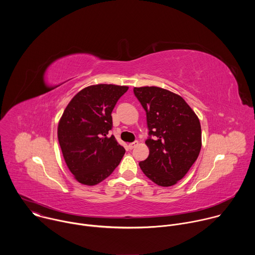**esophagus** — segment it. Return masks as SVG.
<instances>
[{
    "mask_svg": "<svg viewBox=\"0 0 255 255\" xmlns=\"http://www.w3.org/2000/svg\"><path fill=\"white\" fill-rule=\"evenodd\" d=\"M137 145H138V141H134V142H132V143L129 144V148H130V149H133L134 147L137 146Z\"/></svg>",
    "mask_w": 255,
    "mask_h": 255,
    "instance_id": "1",
    "label": "esophagus"
}]
</instances>
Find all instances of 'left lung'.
<instances>
[{"mask_svg": "<svg viewBox=\"0 0 255 255\" xmlns=\"http://www.w3.org/2000/svg\"><path fill=\"white\" fill-rule=\"evenodd\" d=\"M146 112L148 157L139 162L143 173L161 187L183 178L197 160L202 147L198 116L180 96L157 87L134 88Z\"/></svg>", "mask_w": 255, "mask_h": 255, "instance_id": "obj_1", "label": "left lung"}]
</instances>
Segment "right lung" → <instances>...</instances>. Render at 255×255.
<instances>
[{
    "label": "right lung",
    "instance_id": "1",
    "mask_svg": "<svg viewBox=\"0 0 255 255\" xmlns=\"http://www.w3.org/2000/svg\"><path fill=\"white\" fill-rule=\"evenodd\" d=\"M126 86L95 85L83 89L66 106L57 136L65 163L75 178L95 186L119 165L125 149L114 135L112 111Z\"/></svg>",
    "mask_w": 255,
    "mask_h": 255
}]
</instances>
